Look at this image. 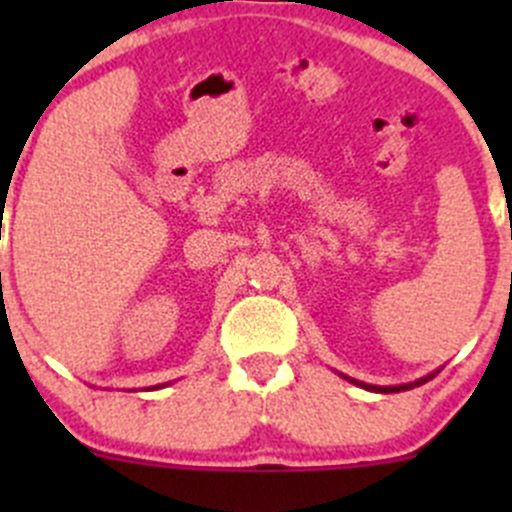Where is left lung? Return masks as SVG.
I'll return each mask as SVG.
<instances>
[{
  "label": "left lung",
  "instance_id": "8db88e82",
  "mask_svg": "<svg viewBox=\"0 0 512 512\" xmlns=\"http://www.w3.org/2000/svg\"><path fill=\"white\" fill-rule=\"evenodd\" d=\"M433 376L436 374H428V376H423V379L414 381V384H401V386H374V384H364V381H354V379H349V381H354V384H359L361 389H366V391H379V394H399V391H409V389H414V386L426 384V381L433 379Z\"/></svg>",
  "mask_w": 512,
  "mask_h": 512
}]
</instances>
